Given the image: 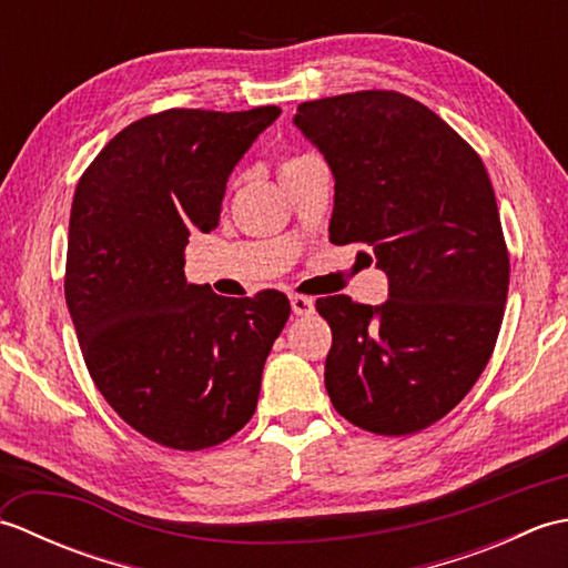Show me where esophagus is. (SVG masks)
<instances>
[{"instance_id": "esophagus-1", "label": "esophagus", "mask_w": 568, "mask_h": 568, "mask_svg": "<svg viewBox=\"0 0 568 568\" xmlns=\"http://www.w3.org/2000/svg\"><path fill=\"white\" fill-rule=\"evenodd\" d=\"M291 305H293V312L297 317H305V315H312V312H315V300L305 297V295H293Z\"/></svg>"}]
</instances>
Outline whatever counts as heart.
Returning <instances> with one entry per match:
<instances>
[{"label":"heart","instance_id":"b5f03b06","mask_svg":"<svg viewBox=\"0 0 568 568\" xmlns=\"http://www.w3.org/2000/svg\"><path fill=\"white\" fill-rule=\"evenodd\" d=\"M310 155H293V159H285L283 161V165H281V173H285V171H291V168H295V165H300L303 161H307Z\"/></svg>","mask_w":568,"mask_h":568}]
</instances>
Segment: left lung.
Listing matches in <instances>:
<instances>
[{
	"mask_svg": "<svg viewBox=\"0 0 568 568\" xmlns=\"http://www.w3.org/2000/svg\"><path fill=\"white\" fill-rule=\"evenodd\" d=\"M295 126L334 175L332 244H368L383 305L317 300L324 385L352 425L403 437L464 400L496 346L510 258L484 161L425 104L390 90L303 102Z\"/></svg>",
	"mask_w": 568,
	"mask_h": 568,
	"instance_id": "8db88e82",
	"label": "left lung"
}]
</instances>
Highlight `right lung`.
<instances>
[{"label": "right lung", "mask_w": 568, "mask_h": 568, "mask_svg": "<svg viewBox=\"0 0 568 568\" xmlns=\"http://www.w3.org/2000/svg\"><path fill=\"white\" fill-rule=\"evenodd\" d=\"M281 110H168L106 143L70 210L65 303L84 364L129 427L180 452L246 425L291 317L277 291L222 297L185 281L187 239L220 224L226 180Z\"/></svg>", "instance_id": "add662e5"}]
</instances>
